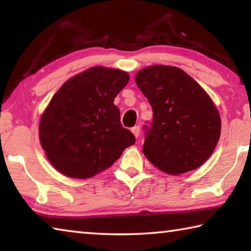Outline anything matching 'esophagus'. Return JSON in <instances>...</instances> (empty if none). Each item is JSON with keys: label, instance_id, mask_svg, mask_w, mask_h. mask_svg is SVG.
Here are the masks:
<instances>
[{"label": "esophagus", "instance_id": "obj_1", "mask_svg": "<svg viewBox=\"0 0 251 251\" xmlns=\"http://www.w3.org/2000/svg\"><path fill=\"white\" fill-rule=\"evenodd\" d=\"M131 131H133V134L136 138L139 137V134H141V127H139L138 125L137 126H134L133 128H131Z\"/></svg>", "mask_w": 251, "mask_h": 251}]
</instances>
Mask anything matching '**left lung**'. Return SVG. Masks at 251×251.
<instances>
[{
    "mask_svg": "<svg viewBox=\"0 0 251 251\" xmlns=\"http://www.w3.org/2000/svg\"><path fill=\"white\" fill-rule=\"evenodd\" d=\"M135 80L152 109L151 122L144 126V155L172 175L201 166L217 145L222 127L210 97L196 80L174 66L146 67Z\"/></svg>",
    "mask_w": 251,
    "mask_h": 251,
    "instance_id": "obj_1",
    "label": "left lung"
}]
</instances>
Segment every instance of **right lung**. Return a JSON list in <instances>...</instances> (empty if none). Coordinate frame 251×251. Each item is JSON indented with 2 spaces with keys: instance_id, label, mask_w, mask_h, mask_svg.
Wrapping results in <instances>:
<instances>
[{
  "instance_id": "right-lung-1",
  "label": "right lung",
  "mask_w": 251,
  "mask_h": 251,
  "mask_svg": "<svg viewBox=\"0 0 251 251\" xmlns=\"http://www.w3.org/2000/svg\"><path fill=\"white\" fill-rule=\"evenodd\" d=\"M129 80L126 72L103 66L74 76L59 88L40 123V139L50 164L72 178L108 168L135 136L121 124L114 99Z\"/></svg>"
}]
</instances>
